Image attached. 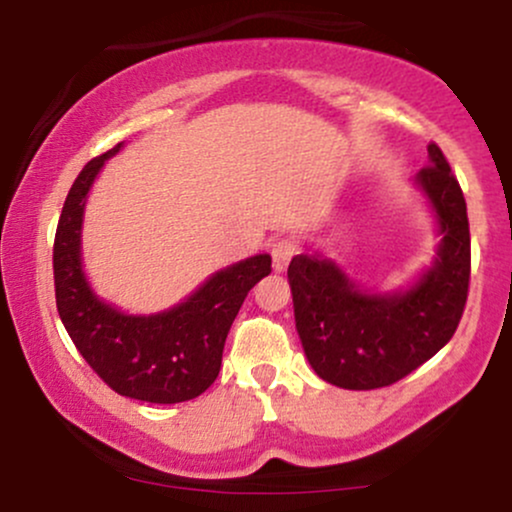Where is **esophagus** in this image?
Here are the masks:
<instances>
[{
  "label": "esophagus",
  "mask_w": 512,
  "mask_h": 512,
  "mask_svg": "<svg viewBox=\"0 0 512 512\" xmlns=\"http://www.w3.org/2000/svg\"><path fill=\"white\" fill-rule=\"evenodd\" d=\"M298 252V243L293 236H281L274 240L272 245V264H274V272H286L289 262L293 260V255Z\"/></svg>",
  "instance_id": "obj_1"
}]
</instances>
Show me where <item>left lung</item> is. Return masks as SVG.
<instances>
[{
    "label": "left lung",
    "mask_w": 512,
    "mask_h": 512,
    "mask_svg": "<svg viewBox=\"0 0 512 512\" xmlns=\"http://www.w3.org/2000/svg\"><path fill=\"white\" fill-rule=\"evenodd\" d=\"M433 211L438 257L407 291L368 293L337 262L296 255L289 264L296 330L310 366L344 390L387 387L450 342L460 325L472 272L467 202L438 144L416 173Z\"/></svg>",
    "instance_id": "1"
}]
</instances>
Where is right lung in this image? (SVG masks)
I'll return each instance as SVG.
<instances>
[{"label":"right lung","instance_id":"1","mask_svg":"<svg viewBox=\"0 0 512 512\" xmlns=\"http://www.w3.org/2000/svg\"><path fill=\"white\" fill-rule=\"evenodd\" d=\"M120 146L88 161L64 199L52 248L57 313L84 361L117 395L151 404L187 402L219 375L228 330L248 291L272 272V257L231 264L187 301L156 315H127L101 301L81 269V223L93 180Z\"/></svg>","mask_w":512,"mask_h":512}]
</instances>
